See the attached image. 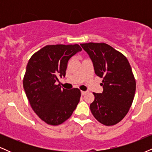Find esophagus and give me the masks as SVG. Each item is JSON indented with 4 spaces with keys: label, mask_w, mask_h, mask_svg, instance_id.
Here are the masks:
<instances>
[{
    "label": "esophagus",
    "mask_w": 152,
    "mask_h": 152,
    "mask_svg": "<svg viewBox=\"0 0 152 152\" xmlns=\"http://www.w3.org/2000/svg\"><path fill=\"white\" fill-rule=\"evenodd\" d=\"M87 93V91H81V95H85Z\"/></svg>",
    "instance_id": "34e87169"
}]
</instances>
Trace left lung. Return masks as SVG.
Returning <instances> with one entry per match:
<instances>
[{
    "label": "left lung",
    "instance_id": "left-lung-1",
    "mask_svg": "<svg viewBox=\"0 0 152 152\" xmlns=\"http://www.w3.org/2000/svg\"><path fill=\"white\" fill-rule=\"evenodd\" d=\"M93 62L95 74L103 78L102 94L93 93L95 99L90 109L97 121L112 126L126 116L133 102L136 81L125 56L104 43H81Z\"/></svg>",
    "mask_w": 152,
    "mask_h": 152
}]
</instances>
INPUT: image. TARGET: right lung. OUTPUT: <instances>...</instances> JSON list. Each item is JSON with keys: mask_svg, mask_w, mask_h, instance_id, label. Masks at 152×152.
<instances>
[{"mask_svg": "<svg viewBox=\"0 0 152 152\" xmlns=\"http://www.w3.org/2000/svg\"><path fill=\"white\" fill-rule=\"evenodd\" d=\"M82 49L79 45H48L29 59L23 85L31 108L50 125L64 123L72 115L81 97L77 88L67 90L56 84L66 76L69 60Z\"/></svg>", "mask_w": 152, "mask_h": 152, "instance_id": "add662e5", "label": "right lung"}]
</instances>
